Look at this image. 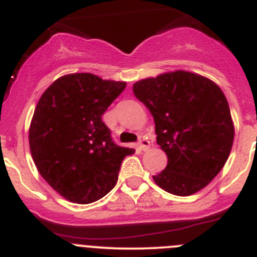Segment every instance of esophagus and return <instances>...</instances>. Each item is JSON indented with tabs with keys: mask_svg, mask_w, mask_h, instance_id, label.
Returning a JSON list of instances; mask_svg holds the SVG:
<instances>
[{
	"mask_svg": "<svg viewBox=\"0 0 257 257\" xmlns=\"http://www.w3.org/2000/svg\"><path fill=\"white\" fill-rule=\"evenodd\" d=\"M139 148L141 149V150H148L149 148H150V141L148 140V139H145L144 136H141L140 140H139Z\"/></svg>",
	"mask_w": 257,
	"mask_h": 257,
	"instance_id": "34e87169",
	"label": "esophagus"
}]
</instances>
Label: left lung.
<instances>
[{
    "mask_svg": "<svg viewBox=\"0 0 257 257\" xmlns=\"http://www.w3.org/2000/svg\"><path fill=\"white\" fill-rule=\"evenodd\" d=\"M134 94L153 114L167 168L153 179L161 189L187 197L221 172L234 138L228 102L206 77L185 70L136 82Z\"/></svg>",
    "mask_w": 257,
    "mask_h": 257,
    "instance_id": "obj_1",
    "label": "left lung"
}]
</instances>
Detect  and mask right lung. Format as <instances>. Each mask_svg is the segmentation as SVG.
Masks as SVG:
<instances>
[{
    "label": "right lung",
    "instance_id": "add662e5",
    "mask_svg": "<svg viewBox=\"0 0 257 257\" xmlns=\"http://www.w3.org/2000/svg\"><path fill=\"white\" fill-rule=\"evenodd\" d=\"M126 88L90 73L58 78L36 104L29 143L34 163L54 190L73 203L101 199L116 185L134 149L116 145L102 114Z\"/></svg>",
    "mask_w": 257,
    "mask_h": 257
}]
</instances>
